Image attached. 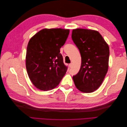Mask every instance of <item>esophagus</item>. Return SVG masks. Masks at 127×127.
Masks as SVG:
<instances>
[{
    "label": "esophagus",
    "instance_id": "obj_1",
    "mask_svg": "<svg viewBox=\"0 0 127 127\" xmlns=\"http://www.w3.org/2000/svg\"><path fill=\"white\" fill-rule=\"evenodd\" d=\"M69 67H70V68H71L72 66V63H70L69 64Z\"/></svg>",
    "mask_w": 127,
    "mask_h": 127
}]
</instances>
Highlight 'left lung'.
I'll return each instance as SVG.
<instances>
[{"mask_svg":"<svg viewBox=\"0 0 127 127\" xmlns=\"http://www.w3.org/2000/svg\"><path fill=\"white\" fill-rule=\"evenodd\" d=\"M71 38L82 57L80 70L72 77L75 85L80 91L91 93L101 86L108 70L109 45L94 30H73Z\"/></svg>","mask_w":127,"mask_h":127,"instance_id":"obj_1","label":"left lung"}]
</instances>
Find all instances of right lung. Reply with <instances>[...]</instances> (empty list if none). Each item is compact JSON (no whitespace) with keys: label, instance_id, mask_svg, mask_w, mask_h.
<instances>
[{"label":"right lung","instance_id":"1","mask_svg":"<svg viewBox=\"0 0 127 127\" xmlns=\"http://www.w3.org/2000/svg\"><path fill=\"white\" fill-rule=\"evenodd\" d=\"M69 30L44 29L35 34L26 49V68L33 85L42 91L55 88L67 70L60 49L64 45Z\"/></svg>","mask_w":127,"mask_h":127}]
</instances>
